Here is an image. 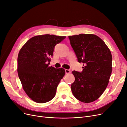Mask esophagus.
I'll return each mask as SVG.
<instances>
[{
    "instance_id": "esophagus-1",
    "label": "esophagus",
    "mask_w": 127,
    "mask_h": 127,
    "mask_svg": "<svg viewBox=\"0 0 127 127\" xmlns=\"http://www.w3.org/2000/svg\"><path fill=\"white\" fill-rule=\"evenodd\" d=\"M65 73H66V74H68V73H69L71 72L69 70V69H65Z\"/></svg>"
}]
</instances>
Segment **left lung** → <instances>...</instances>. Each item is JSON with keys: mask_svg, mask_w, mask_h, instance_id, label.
<instances>
[{"mask_svg": "<svg viewBox=\"0 0 127 127\" xmlns=\"http://www.w3.org/2000/svg\"><path fill=\"white\" fill-rule=\"evenodd\" d=\"M71 45L83 70L72 72L75 81L71 90L76 99L90 103L100 97L107 88L112 72V58L105 43L97 36L81 34L68 36Z\"/></svg>", "mask_w": 127, "mask_h": 127, "instance_id": "obj_1", "label": "left lung"}]
</instances>
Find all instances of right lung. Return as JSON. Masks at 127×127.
Segmentation results:
<instances>
[{
	"instance_id": "1",
	"label": "right lung",
	"mask_w": 127,
	"mask_h": 127,
	"mask_svg": "<svg viewBox=\"0 0 127 127\" xmlns=\"http://www.w3.org/2000/svg\"><path fill=\"white\" fill-rule=\"evenodd\" d=\"M65 36L46 34L30 39L20 49L17 72L23 89L31 99L39 103L51 101L65 75V69L49 66L56 44Z\"/></svg>"
}]
</instances>
